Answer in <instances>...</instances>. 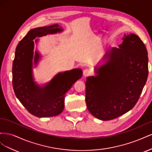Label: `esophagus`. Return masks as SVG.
I'll use <instances>...</instances> for the list:
<instances>
[{
    "label": "esophagus",
    "instance_id": "obj_1",
    "mask_svg": "<svg viewBox=\"0 0 152 152\" xmlns=\"http://www.w3.org/2000/svg\"><path fill=\"white\" fill-rule=\"evenodd\" d=\"M91 71L89 70H88V69H86V70H84L83 71V75L84 77H87L91 75Z\"/></svg>",
    "mask_w": 152,
    "mask_h": 152
}]
</instances>
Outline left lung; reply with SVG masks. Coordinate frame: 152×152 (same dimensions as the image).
<instances>
[{
	"label": "left lung",
	"mask_w": 152,
	"mask_h": 152,
	"mask_svg": "<svg viewBox=\"0 0 152 152\" xmlns=\"http://www.w3.org/2000/svg\"><path fill=\"white\" fill-rule=\"evenodd\" d=\"M119 48L106 53L103 63L87 77L86 102L93 115L102 121L130 111L138 101L148 75V53L138 36L124 34Z\"/></svg>",
	"instance_id": "1"
}]
</instances>
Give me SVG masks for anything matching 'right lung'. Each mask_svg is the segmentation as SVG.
Listing matches in <instances>:
<instances>
[{
	"label": "right lung",
	"mask_w": 152,
	"mask_h": 152,
	"mask_svg": "<svg viewBox=\"0 0 152 152\" xmlns=\"http://www.w3.org/2000/svg\"><path fill=\"white\" fill-rule=\"evenodd\" d=\"M63 31L54 24L30 30L18 44L12 64V86L15 93L24 107L37 117H54L65 107V96L73 84L82 76L80 68L59 72L48 83L40 86L34 80L33 68L42 58L38 50L34 51L37 37L56 34Z\"/></svg>",
	"instance_id": "right-lung-1"
}]
</instances>
